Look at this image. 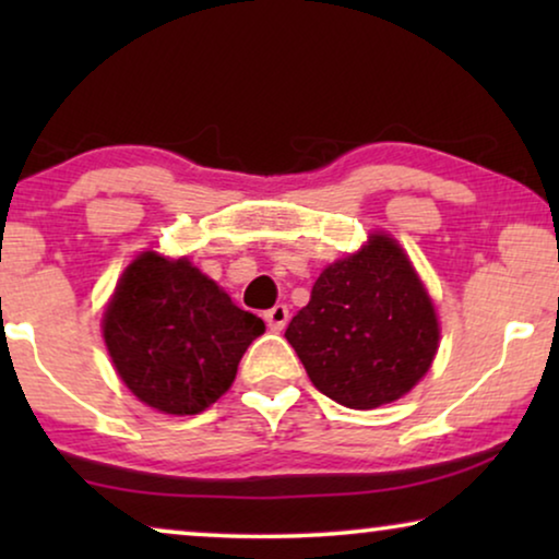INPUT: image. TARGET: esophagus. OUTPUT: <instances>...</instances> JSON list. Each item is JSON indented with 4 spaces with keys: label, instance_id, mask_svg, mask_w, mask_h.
Returning <instances> with one entry per match:
<instances>
[{
    "label": "esophagus",
    "instance_id": "34e87169",
    "mask_svg": "<svg viewBox=\"0 0 559 559\" xmlns=\"http://www.w3.org/2000/svg\"><path fill=\"white\" fill-rule=\"evenodd\" d=\"M264 320H266V328H270V331H274V333L285 331V325L289 320V308L287 305H274L272 310L264 312Z\"/></svg>",
    "mask_w": 559,
    "mask_h": 559
}]
</instances>
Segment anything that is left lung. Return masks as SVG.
<instances>
[{
	"mask_svg": "<svg viewBox=\"0 0 559 559\" xmlns=\"http://www.w3.org/2000/svg\"><path fill=\"white\" fill-rule=\"evenodd\" d=\"M285 338L316 389L350 409L400 400L430 369L440 343L435 305L389 234L320 272Z\"/></svg>",
	"mask_w": 559,
	"mask_h": 559,
	"instance_id": "1",
	"label": "left lung"
}]
</instances>
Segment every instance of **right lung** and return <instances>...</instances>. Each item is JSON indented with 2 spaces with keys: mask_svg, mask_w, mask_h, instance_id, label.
<instances>
[{
  "mask_svg": "<svg viewBox=\"0 0 559 559\" xmlns=\"http://www.w3.org/2000/svg\"><path fill=\"white\" fill-rule=\"evenodd\" d=\"M264 320L236 308L216 282L182 259L142 251L104 312L114 369L136 400L165 415H198L234 384Z\"/></svg>",
  "mask_w": 559,
  "mask_h": 559,
  "instance_id": "obj_1",
  "label": "right lung"
}]
</instances>
